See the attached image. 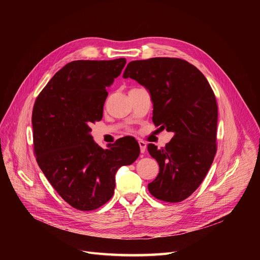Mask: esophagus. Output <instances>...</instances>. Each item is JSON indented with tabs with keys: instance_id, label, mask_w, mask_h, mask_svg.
Instances as JSON below:
<instances>
[{
	"instance_id": "34e87169",
	"label": "esophagus",
	"mask_w": 260,
	"mask_h": 260,
	"mask_svg": "<svg viewBox=\"0 0 260 260\" xmlns=\"http://www.w3.org/2000/svg\"><path fill=\"white\" fill-rule=\"evenodd\" d=\"M139 146H140L141 153H144L146 150V143L144 141H139Z\"/></svg>"
}]
</instances>
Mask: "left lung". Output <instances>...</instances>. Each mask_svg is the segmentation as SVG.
I'll list each match as a JSON object with an SVG mask.
<instances>
[{"label":"left lung","mask_w":260,"mask_h":260,"mask_svg":"<svg viewBox=\"0 0 260 260\" xmlns=\"http://www.w3.org/2000/svg\"><path fill=\"white\" fill-rule=\"evenodd\" d=\"M123 78L136 80L149 91L153 122L174 133L161 149L148 144V151L159 165L148 190L164 202H182L200 186L216 154L215 94L203 73L180 58L131 61Z\"/></svg>","instance_id":"left-lung-1"}]
</instances>
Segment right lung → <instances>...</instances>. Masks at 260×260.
<instances>
[{
  "instance_id": "1",
  "label": "right lung",
  "mask_w": 260,
  "mask_h": 260,
  "mask_svg": "<svg viewBox=\"0 0 260 260\" xmlns=\"http://www.w3.org/2000/svg\"><path fill=\"white\" fill-rule=\"evenodd\" d=\"M125 63V58L71 61L34 105L37 162L62 200L81 211L95 210L112 198L118 169L140 154L135 139L122 138L103 149L90 135L91 123L103 117L107 88Z\"/></svg>"
}]
</instances>
